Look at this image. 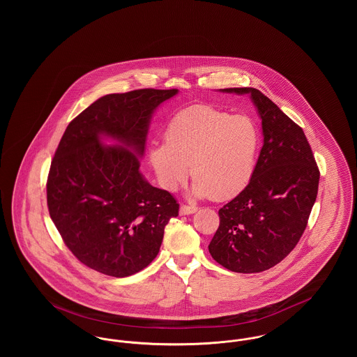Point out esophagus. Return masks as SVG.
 <instances>
[{"mask_svg":"<svg viewBox=\"0 0 357 357\" xmlns=\"http://www.w3.org/2000/svg\"><path fill=\"white\" fill-rule=\"evenodd\" d=\"M197 210H198V207H195V206L182 204L181 208H179V214H181V215H190V214H194Z\"/></svg>","mask_w":357,"mask_h":357,"instance_id":"esophagus-1","label":"esophagus"}]
</instances>
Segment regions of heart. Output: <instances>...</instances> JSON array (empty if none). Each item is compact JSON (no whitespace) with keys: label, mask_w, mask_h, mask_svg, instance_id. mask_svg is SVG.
Returning a JSON list of instances; mask_svg holds the SVG:
<instances>
[{"label":"heart","mask_w":357,"mask_h":357,"mask_svg":"<svg viewBox=\"0 0 357 357\" xmlns=\"http://www.w3.org/2000/svg\"><path fill=\"white\" fill-rule=\"evenodd\" d=\"M165 142H151L149 160L159 185L175 191L188 176L194 197L217 201L238 195L252 181L261 143L259 128L246 115L192 105L171 119Z\"/></svg>","instance_id":"1"}]
</instances>
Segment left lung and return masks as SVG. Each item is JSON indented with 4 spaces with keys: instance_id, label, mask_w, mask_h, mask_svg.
Listing matches in <instances>:
<instances>
[{
    "instance_id": "1",
    "label": "left lung",
    "mask_w": 357,
    "mask_h": 357,
    "mask_svg": "<svg viewBox=\"0 0 357 357\" xmlns=\"http://www.w3.org/2000/svg\"><path fill=\"white\" fill-rule=\"evenodd\" d=\"M221 91L250 95L262 120L264 146L249 185L218 211L221 222L208 252L231 272H264L281 262L303 236L320 171L303 128L261 91Z\"/></svg>"
}]
</instances>
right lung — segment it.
<instances>
[{
	"label": "right lung",
	"instance_id": "add662e5",
	"mask_svg": "<svg viewBox=\"0 0 357 357\" xmlns=\"http://www.w3.org/2000/svg\"><path fill=\"white\" fill-rule=\"evenodd\" d=\"M176 93L105 95L69 123L59 143L47 182L50 215L69 250L96 272L128 277L149 266L178 215L175 198L139 170L153 112Z\"/></svg>",
	"mask_w": 357,
	"mask_h": 357
}]
</instances>
